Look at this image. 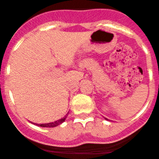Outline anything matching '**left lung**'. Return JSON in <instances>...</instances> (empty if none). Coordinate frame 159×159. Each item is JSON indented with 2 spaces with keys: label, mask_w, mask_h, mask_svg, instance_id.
Returning a JSON list of instances; mask_svg holds the SVG:
<instances>
[{
  "label": "left lung",
  "mask_w": 159,
  "mask_h": 159,
  "mask_svg": "<svg viewBox=\"0 0 159 159\" xmlns=\"http://www.w3.org/2000/svg\"><path fill=\"white\" fill-rule=\"evenodd\" d=\"M105 119H107V120H108V119H107V118H105Z\"/></svg>",
  "instance_id": "8db88e82"
}]
</instances>
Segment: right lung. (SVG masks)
<instances>
[{"mask_svg": "<svg viewBox=\"0 0 159 159\" xmlns=\"http://www.w3.org/2000/svg\"><path fill=\"white\" fill-rule=\"evenodd\" d=\"M66 118H67V116H64V118L62 119H59L57 121H55L52 122V123H43V124H38V123H33V124L36 125V126H39V127H57L58 125L61 124V123H64L65 121Z\"/></svg>", "mask_w": 159, "mask_h": 159, "instance_id": "1", "label": "right lung"}]
</instances>
